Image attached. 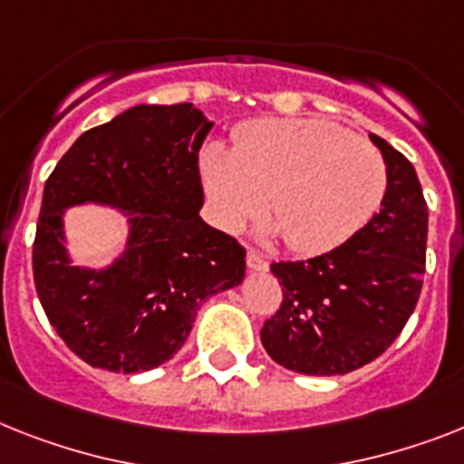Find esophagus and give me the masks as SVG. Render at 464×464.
Segmentation results:
<instances>
[{
	"label": "esophagus",
	"instance_id": "esophagus-1",
	"mask_svg": "<svg viewBox=\"0 0 464 464\" xmlns=\"http://www.w3.org/2000/svg\"><path fill=\"white\" fill-rule=\"evenodd\" d=\"M246 266L251 270H267V258L260 254L258 248H248L246 251Z\"/></svg>",
	"mask_w": 464,
	"mask_h": 464
}]
</instances>
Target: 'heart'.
<instances>
[{"mask_svg":"<svg viewBox=\"0 0 464 464\" xmlns=\"http://www.w3.org/2000/svg\"><path fill=\"white\" fill-rule=\"evenodd\" d=\"M218 220L239 227L267 198V216L296 254H324L358 232L382 204L384 159L334 122L270 118L237 132L235 151L201 159Z\"/></svg>","mask_w":464,"mask_h":464,"instance_id":"b5f03b06","label":"heart"}]
</instances>
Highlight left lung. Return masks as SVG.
<instances>
[{
  "label": "left lung",
  "mask_w": 464,
  "mask_h": 464,
  "mask_svg": "<svg viewBox=\"0 0 464 464\" xmlns=\"http://www.w3.org/2000/svg\"><path fill=\"white\" fill-rule=\"evenodd\" d=\"M370 140L386 163L379 213L327 254L270 266L282 305L260 342L292 372L329 377L372 362L403 332L422 292L430 223L422 185L401 151Z\"/></svg>",
  "instance_id": "left-lung-1"
}]
</instances>
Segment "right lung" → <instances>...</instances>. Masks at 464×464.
Masks as SVG:
<instances>
[{
	"instance_id": "obj_1",
	"label": "right lung",
	"mask_w": 464,
	"mask_h": 464,
	"mask_svg": "<svg viewBox=\"0 0 464 464\" xmlns=\"http://www.w3.org/2000/svg\"><path fill=\"white\" fill-rule=\"evenodd\" d=\"M213 128L191 103L132 106L87 130L49 175L33 244L40 304L80 361L135 374L178 353L206 298L237 286L246 248L198 216V149ZM97 200L130 218L126 254L106 271L70 266L60 216Z\"/></svg>"
}]
</instances>
